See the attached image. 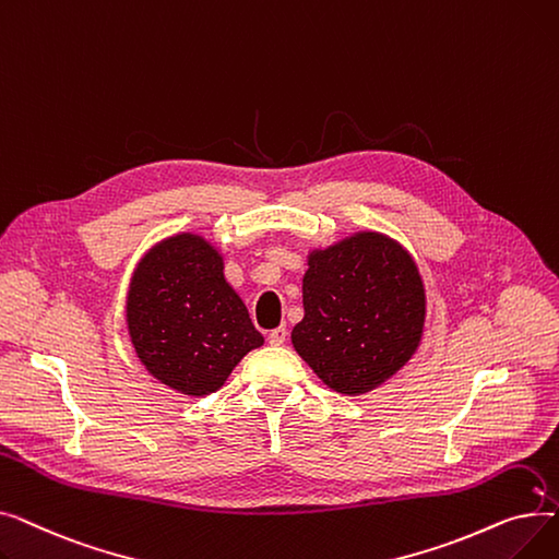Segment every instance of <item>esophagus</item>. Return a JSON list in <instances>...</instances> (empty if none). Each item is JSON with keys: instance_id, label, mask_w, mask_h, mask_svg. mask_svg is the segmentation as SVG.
<instances>
[{"instance_id": "esophagus-1", "label": "esophagus", "mask_w": 559, "mask_h": 559, "mask_svg": "<svg viewBox=\"0 0 559 559\" xmlns=\"http://www.w3.org/2000/svg\"><path fill=\"white\" fill-rule=\"evenodd\" d=\"M285 340H287V329H285V326H278V329L270 331V335H267V342H270L272 346L285 344Z\"/></svg>"}]
</instances>
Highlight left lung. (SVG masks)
<instances>
[{"mask_svg":"<svg viewBox=\"0 0 559 559\" xmlns=\"http://www.w3.org/2000/svg\"><path fill=\"white\" fill-rule=\"evenodd\" d=\"M297 354L340 394H365L415 354L426 314L415 260L378 233L354 235L308 260Z\"/></svg>","mask_w":559,"mask_h":559,"instance_id":"left-lung-1","label":"left lung"}]
</instances>
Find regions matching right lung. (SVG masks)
<instances>
[{"mask_svg": "<svg viewBox=\"0 0 559 559\" xmlns=\"http://www.w3.org/2000/svg\"><path fill=\"white\" fill-rule=\"evenodd\" d=\"M127 317L142 365L190 396L219 390L233 367L264 342L224 281L219 253L188 233L142 258Z\"/></svg>", "mask_w": 559, "mask_h": 559, "instance_id": "1", "label": "right lung"}]
</instances>
